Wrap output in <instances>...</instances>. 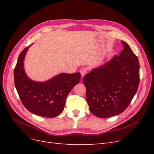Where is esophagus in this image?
Returning a JSON list of instances; mask_svg holds the SVG:
<instances>
[{
	"mask_svg": "<svg viewBox=\"0 0 154 154\" xmlns=\"http://www.w3.org/2000/svg\"><path fill=\"white\" fill-rule=\"evenodd\" d=\"M87 71H88V69H87L86 67H82V68L80 69V74H81V75H82V77H83V76H84L85 75L86 73L87 72Z\"/></svg>",
	"mask_w": 154,
	"mask_h": 154,
	"instance_id": "34e87169",
	"label": "esophagus"
}]
</instances>
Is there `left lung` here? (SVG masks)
Instances as JSON below:
<instances>
[{
	"instance_id": "8db88e82",
	"label": "left lung",
	"mask_w": 154,
	"mask_h": 154,
	"mask_svg": "<svg viewBox=\"0 0 154 154\" xmlns=\"http://www.w3.org/2000/svg\"><path fill=\"white\" fill-rule=\"evenodd\" d=\"M124 49L103 66L83 78L86 100L91 112L107 118L122 113L137 91L139 63L137 56L123 41Z\"/></svg>"
}]
</instances>
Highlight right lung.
<instances>
[{"mask_svg":"<svg viewBox=\"0 0 154 154\" xmlns=\"http://www.w3.org/2000/svg\"><path fill=\"white\" fill-rule=\"evenodd\" d=\"M28 47L20 53L14 69L15 85L22 104L31 113L54 118L62 113L67 97L80 82V72L61 73L45 82L32 81L26 76L24 60Z\"/></svg>","mask_w":154,"mask_h":154,"instance_id":"1","label":"right lung"}]
</instances>
